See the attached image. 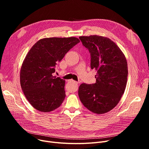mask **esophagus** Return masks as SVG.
Masks as SVG:
<instances>
[{
  "label": "esophagus",
  "mask_w": 149,
  "mask_h": 149,
  "mask_svg": "<svg viewBox=\"0 0 149 149\" xmlns=\"http://www.w3.org/2000/svg\"><path fill=\"white\" fill-rule=\"evenodd\" d=\"M70 82H73V83H74V84H78V82H77V81L73 80V79H70Z\"/></svg>",
  "instance_id": "esophagus-1"
}]
</instances>
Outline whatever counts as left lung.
I'll list each match as a JSON object with an SVG mask.
<instances>
[{
  "label": "left lung",
  "instance_id": "left-lung-1",
  "mask_svg": "<svg viewBox=\"0 0 149 149\" xmlns=\"http://www.w3.org/2000/svg\"><path fill=\"white\" fill-rule=\"evenodd\" d=\"M79 38L90 54L91 68L97 72L95 83L80 85L79 99L93 113H107L117 105L125 89L128 75L125 57L108 38L91 35Z\"/></svg>",
  "mask_w": 149,
  "mask_h": 149
}]
</instances>
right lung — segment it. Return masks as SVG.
Segmentation results:
<instances>
[{"mask_svg": "<svg viewBox=\"0 0 149 149\" xmlns=\"http://www.w3.org/2000/svg\"><path fill=\"white\" fill-rule=\"evenodd\" d=\"M79 42L75 37L44 38L28 52L20 70V86L29 102L37 110L50 112L64 100L65 81L52 74L57 63Z\"/></svg>", "mask_w": 149, "mask_h": 149, "instance_id": "obj_1", "label": "right lung"}]
</instances>
